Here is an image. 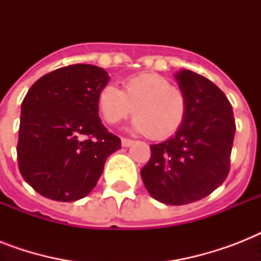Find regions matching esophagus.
<instances>
[{
	"label": "esophagus",
	"mask_w": 261,
	"mask_h": 261,
	"mask_svg": "<svg viewBox=\"0 0 261 261\" xmlns=\"http://www.w3.org/2000/svg\"><path fill=\"white\" fill-rule=\"evenodd\" d=\"M133 143H134V141H133V139H130V138H122V146L128 147V146H131Z\"/></svg>",
	"instance_id": "1"
}]
</instances>
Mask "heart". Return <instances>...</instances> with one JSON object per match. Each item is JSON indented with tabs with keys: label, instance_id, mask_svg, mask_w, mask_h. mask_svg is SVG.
<instances>
[{
	"label": "heart",
	"instance_id": "obj_1",
	"mask_svg": "<svg viewBox=\"0 0 261 261\" xmlns=\"http://www.w3.org/2000/svg\"><path fill=\"white\" fill-rule=\"evenodd\" d=\"M97 108L110 124L134 112L133 127L155 141L171 138L186 120L188 100L181 88L157 73H138L123 81L122 90L112 84L97 94Z\"/></svg>",
	"mask_w": 261,
	"mask_h": 261
}]
</instances>
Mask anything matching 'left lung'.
Returning a JSON list of instances; mask_svg holds the SVG:
<instances>
[{"label": "left lung", "instance_id": "left-lung-1", "mask_svg": "<svg viewBox=\"0 0 261 261\" xmlns=\"http://www.w3.org/2000/svg\"><path fill=\"white\" fill-rule=\"evenodd\" d=\"M176 80L188 100L184 124L168 141L150 145L141 169L149 194L171 206L206 198L226 180L236 133L230 101L214 83L191 70Z\"/></svg>", "mask_w": 261, "mask_h": 261}]
</instances>
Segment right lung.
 Segmentation results:
<instances>
[{
  "mask_svg": "<svg viewBox=\"0 0 261 261\" xmlns=\"http://www.w3.org/2000/svg\"><path fill=\"white\" fill-rule=\"evenodd\" d=\"M108 79L101 67L70 65L40 77L22 100L18 169L44 198H85L107 157L120 149V138L98 118L97 94Z\"/></svg>",
  "mask_w": 261,
  "mask_h": 261,
  "instance_id": "1",
  "label": "right lung"
}]
</instances>
